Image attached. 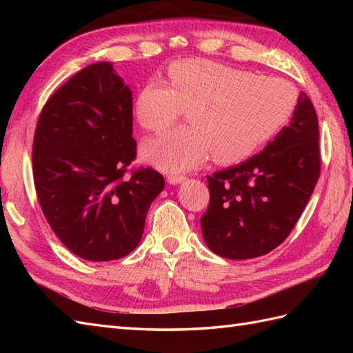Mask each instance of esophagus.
<instances>
[{
	"instance_id": "esophagus-1",
	"label": "esophagus",
	"mask_w": 353,
	"mask_h": 353,
	"mask_svg": "<svg viewBox=\"0 0 353 353\" xmlns=\"http://www.w3.org/2000/svg\"><path fill=\"white\" fill-rule=\"evenodd\" d=\"M185 181H186L185 176H168V179H167V182L170 185H179V183H182Z\"/></svg>"
}]
</instances>
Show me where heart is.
<instances>
[{"mask_svg":"<svg viewBox=\"0 0 353 353\" xmlns=\"http://www.w3.org/2000/svg\"><path fill=\"white\" fill-rule=\"evenodd\" d=\"M168 83L152 80L133 99V117L150 132L168 127L186 108L190 125L157 134L141 147L142 161L165 172L200 167L214 154L238 163L276 137L296 108L288 81L253 76L208 59H185L167 70Z\"/></svg>","mask_w":353,"mask_h":353,"instance_id":"b5f03b06","label":"heart"}]
</instances>
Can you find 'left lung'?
Returning a JSON list of instances; mask_svg holds the SVG:
<instances>
[{
  "label": "left lung",
  "instance_id": "obj_1",
  "mask_svg": "<svg viewBox=\"0 0 353 353\" xmlns=\"http://www.w3.org/2000/svg\"><path fill=\"white\" fill-rule=\"evenodd\" d=\"M319 174L317 114L301 92L290 124L259 154L208 176L211 199L200 219L206 245L228 259L272 252L296 226Z\"/></svg>",
  "mask_w": 353,
  "mask_h": 353
}]
</instances>
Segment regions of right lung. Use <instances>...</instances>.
Masks as SVG:
<instances>
[{"mask_svg": "<svg viewBox=\"0 0 353 353\" xmlns=\"http://www.w3.org/2000/svg\"><path fill=\"white\" fill-rule=\"evenodd\" d=\"M132 91L110 62L80 70L45 104L33 141V177L45 219L66 249L94 262L137 249L162 174L141 168Z\"/></svg>", "mask_w": 353, "mask_h": 353, "instance_id": "1", "label": "right lung"}]
</instances>
